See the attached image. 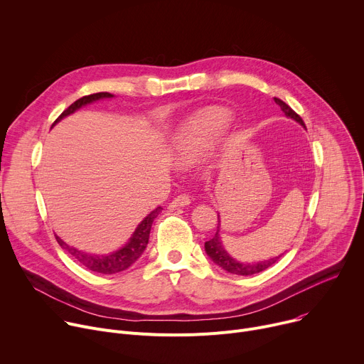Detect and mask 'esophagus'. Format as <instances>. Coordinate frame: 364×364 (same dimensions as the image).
<instances>
[{"instance_id":"34e87169","label":"esophagus","mask_w":364,"mask_h":364,"mask_svg":"<svg viewBox=\"0 0 364 364\" xmlns=\"http://www.w3.org/2000/svg\"><path fill=\"white\" fill-rule=\"evenodd\" d=\"M191 204V198L188 195H178L172 199V203L169 204V208L171 210H175V208H183V207H188Z\"/></svg>"}]
</instances>
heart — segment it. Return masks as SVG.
Segmentation results:
<instances>
[{"label": "heart", "mask_w": 364, "mask_h": 364, "mask_svg": "<svg viewBox=\"0 0 364 364\" xmlns=\"http://www.w3.org/2000/svg\"><path fill=\"white\" fill-rule=\"evenodd\" d=\"M228 124L230 114L225 109L210 108L196 114L176 136L175 159L181 164H188Z\"/></svg>", "instance_id": "b5f03b06"}]
</instances>
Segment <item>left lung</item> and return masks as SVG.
<instances>
[{"mask_svg": "<svg viewBox=\"0 0 364 364\" xmlns=\"http://www.w3.org/2000/svg\"><path fill=\"white\" fill-rule=\"evenodd\" d=\"M274 102L282 108V111H284L288 117L296 119L299 124H302V126L305 127L304 119H302L287 102H284V101L279 100V98H274ZM218 232H220V227H217L215 235H214L211 240L205 241V252H207V255L211 257V260H213L215 264H218L221 269L227 270L228 273L250 276V274H255V273H259V272L266 270L267 267H270L272 264H274L276 260L280 257V256H279V257H273V259H270V260L257 262V263H253V264H250V263H247V264L240 263V262L234 260L232 257H230V255L224 250Z\"/></svg>", "mask_w": 364, "mask_h": 364, "instance_id": "left-lung-1", "label": "left lung"}]
</instances>
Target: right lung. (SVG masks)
Instances as JSON below:
<instances>
[{
    "label": "right lung",
    "mask_w": 364,
    "mask_h": 364,
    "mask_svg": "<svg viewBox=\"0 0 364 364\" xmlns=\"http://www.w3.org/2000/svg\"><path fill=\"white\" fill-rule=\"evenodd\" d=\"M112 95L108 94V92H97V94H91V95H85L82 98L76 100L73 104H70L58 118L53 124H56L58 121H60L63 117L75 112L77 108H80L82 105H87L92 101H97V100H101V98H111ZM161 208L157 207L154 211H151L140 224L139 227L136 228L134 234L132 235V238L129 240V243L123 247L119 249L108 256H92V255H88V253H84L80 250H76L70 246H68L66 243H63V241L58 237V243L68 252L70 253L80 264H82L84 267L92 270V272H97V273H102V274H114V273H118V272H123L126 269H129L144 252L147 243H149V234H150V228H151V224H153V220L160 214Z\"/></svg>",
    "instance_id": "obj_1"
}]
</instances>
